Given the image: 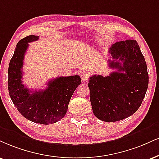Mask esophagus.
Returning a JSON list of instances; mask_svg holds the SVG:
<instances>
[{"label":"esophagus","mask_w":159,"mask_h":159,"mask_svg":"<svg viewBox=\"0 0 159 159\" xmlns=\"http://www.w3.org/2000/svg\"><path fill=\"white\" fill-rule=\"evenodd\" d=\"M80 76H81V79L83 82H86L88 80V78H89V74L86 71H82L80 73Z\"/></svg>","instance_id":"1"}]
</instances>
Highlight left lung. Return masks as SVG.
Listing matches in <instances>:
<instances>
[{
	"mask_svg": "<svg viewBox=\"0 0 159 159\" xmlns=\"http://www.w3.org/2000/svg\"><path fill=\"white\" fill-rule=\"evenodd\" d=\"M109 67L117 68L109 76L93 75L89 87L92 110L102 121L114 122L126 119L139 108L145 97L149 76L145 59L135 40L111 46Z\"/></svg>",
	"mask_w": 159,
	"mask_h": 159,
	"instance_id": "1",
	"label": "left lung"
}]
</instances>
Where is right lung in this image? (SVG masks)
<instances>
[{
	"instance_id": "add662e5",
	"label": "right lung",
	"mask_w": 159,
	"mask_h": 159,
	"mask_svg": "<svg viewBox=\"0 0 159 159\" xmlns=\"http://www.w3.org/2000/svg\"><path fill=\"white\" fill-rule=\"evenodd\" d=\"M39 37L29 35L17 43L9 62L8 89L11 101L25 119L35 123L49 125L63 118L70 99L81 83L80 76H60L50 80L44 91L29 90L22 83L23 60L29 43Z\"/></svg>"
}]
</instances>
